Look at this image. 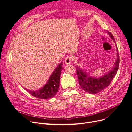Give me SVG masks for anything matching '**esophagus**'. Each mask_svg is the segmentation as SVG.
<instances>
[{"mask_svg":"<svg viewBox=\"0 0 132 132\" xmlns=\"http://www.w3.org/2000/svg\"><path fill=\"white\" fill-rule=\"evenodd\" d=\"M72 58L70 57H67L65 59V63L66 64H69L72 62Z\"/></svg>","mask_w":132,"mask_h":132,"instance_id":"obj_1","label":"esophagus"}]
</instances>
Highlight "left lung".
<instances>
[{"label": "left lung", "mask_w": 132, "mask_h": 132, "mask_svg": "<svg viewBox=\"0 0 132 132\" xmlns=\"http://www.w3.org/2000/svg\"><path fill=\"white\" fill-rule=\"evenodd\" d=\"M111 39L116 43L113 36L110 32L107 31ZM117 59L114 63L113 68L109 72L105 73L104 75L100 76V77H92L90 74H87L86 71H84L80 68L77 67V74L79 80V85L83 90L90 94H95L102 91L110 85L114 77L116 74L118 69L119 58L117 47Z\"/></svg>", "instance_id": "obj_1"}]
</instances>
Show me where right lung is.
I'll list each match as a JSON object with an SVG mask.
<instances>
[{
    "label": "right lung",
    "instance_id": "add662e5",
    "mask_svg": "<svg viewBox=\"0 0 132 132\" xmlns=\"http://www.w3.org/2000/svg\"><path fill=\"white\" fill-rule=\"evenodd\" d=\"M62 65L63 64L61 63L55 68L46 84L41 89H39L37 90L25 89L31 95L38 98L49 99L53 97L57 93L59 87L61 71L63 69Z\"/></svg>",
    "mask_w": 132,
    "mask_h": 132
}]
</instances>
